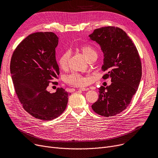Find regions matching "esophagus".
Returning <instances> with one entry per match:
<instances>
[{
	"label": "esophagus",
	"instance_id": "34e87169",
	"mask_svg": "<svg viewBox=\"0 0 158 158\" xmlns=\"http://www.w3.org/2000/svg\"><path fill=\"white\" fill-rule=\"evenodd\" d=\"M89 89V88H82L79 89V91H82V92H84V91H88Z\"/></svg>",
	"mask_w": 158,
	"mask_h": 158
}]
</instances>
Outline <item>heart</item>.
<instances>
[{"label": "heart", "instance_id": "b5f03b06", "mask_svg": "<svg viewBox=\"0 0 158 158\" xmlns=\"http://www.w3.org/2000/svg\"><path fill=\"white\" fill-rule=\"evenodd\" d=\"M80 51L86 57V59L89 61L90 59L95 56H97V52L95 50L89 45H82L79 47ZM70 58V52L66 51L63 52L58 59V64L61 69H65L68 65ZM66 82L67 83L77 86H84L87 85L89 82V78L84 77L77 73H73L70 76L66 77Z\"/></svg>", "mask_w": 158, "mask_h": 158}]
</instances>
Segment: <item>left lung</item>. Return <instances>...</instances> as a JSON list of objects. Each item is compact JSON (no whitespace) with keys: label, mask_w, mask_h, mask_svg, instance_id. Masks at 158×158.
Segmentation results:
<instances>
[{"label":"left lung","mask_w":158,"mask_h":158,"mask_svg":"<svg viewBox=\"0 0 158 158\" xmlns=\"http://www.w3.org/2000/svg\"><path fill=\"white\" fill-rule=\"evenodd\" d=\"M101 46L104 54L102 78H111L110 86L98 88L93 110L106 117L117 114L130 104L142 78V63L135 45L126 32L113 26L96 29L89 35Z\"/></svg>","instance_id":"1"}]
</instances>
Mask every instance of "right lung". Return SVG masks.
Instances as JSON below:
<instances>
[{"mask_svg": "<svg viewBox=\"0 0 158 158\" xmlns=\"http://www.w3.org/2000/svg\"><path fill=\"white\" fill-rule=\"evenodd\" d=\"M58 40L52 32L32 33L16 47L10 63L15 92L23 109L42 120L61 115L70 95L62 88L52 94L46 89L60 74L56 60Z\"/></svg>", "mask_w": 158, "mask_h": 158, "instance_id": "obj_1", "label": "right lung"}]
</instances>
